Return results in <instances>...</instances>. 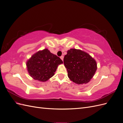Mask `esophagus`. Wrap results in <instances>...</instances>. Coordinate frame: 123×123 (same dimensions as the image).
<instances>
[{
	"label": "esophagus",
	"mask_w": 123,
	"mask_h": 123,
	"mask_svg": "<svg viewBox=\"0 0 123 123\" xmlns=\"http://www.w3.org/2000/svg\"><path fill=\"white\" fill-rule=\"evenodd\" d=\"M61 57V59L63 61V59H64V56H62V55L60 57Z\"/></svg>",
	"instance_id": "obj_1"
}]
</instances>
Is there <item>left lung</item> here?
<instances>
[{
	"label": "left lung",
	"mask_w": 123,
	"mask_h": 123,
	"mask_svg": "<svg viewBox=\"0 0 123 123\" xmlns=\"http://www.w3.org/2000/svg\"><path fill=\"white\" fill-rule=\"evenodd\" d=\"M64 63L69 79L77 84L90 81L97 69L95 61L85 52L71 49L64 58Z\"/></svg>",
	"instance_id": "left-lung-1"
}]
</instances>
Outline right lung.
Wrapping results in <instances>:
<instances>
[{
  "label": "right lung",
  "mask_w": 123,
  "mask_h": 123,
  "mask_svg": "<svg viewBox=\"0 0 123 123\" xmlns=\"http://www.w3.org/2000/svg\"><path fill=\"white\" fill-rule=\"evenodd\" d=\"M62 63L60 58L45 49L32 55L27 62V67L32 78L40 81H46L54 75L58 65Z\"/></svg>",
  "instance_id": "obj_1"
}]
</instances>
